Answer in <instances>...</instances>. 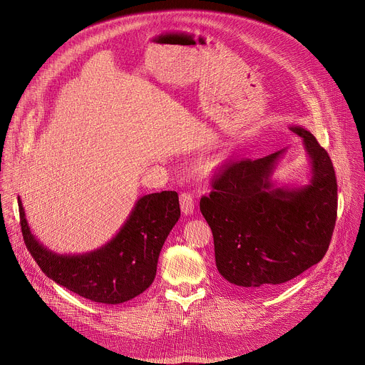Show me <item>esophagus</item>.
Segmentation results:
<instances>
[{"mask_svg":"<svg viewBox=\"0 0 365 365\" xmlns=\"http://www.w3.org/2000/svg\"><path fill=\"white\" fill-rule=\"evenodd\" d=\"M180 207H182V212L185 215H190L193 212V207H195V200L193 196L189 192H182L180 193Z\"/></svg>","mask_w":365,"mask_h":365,"instance_id":"obj_1","label":"esophagus"}]
</instances>
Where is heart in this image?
Instances as JSON below:
<instances>
[{"label": "heart", "mask_w": 365, "mask_h": 365, "mask_svg": "<svg viewBox=\"0 0 365 365\" xmlns=\"http://www.w3.org/2000/svg\"><path fill=\"white\" fill-rule=\"evenodd\" d=\"M217 163L215 162H212V163H206L203 168L206 169V170H211V169H214V166H215Z\"/></svg>", "instance_id": "b5f03b06"}]
</instances>
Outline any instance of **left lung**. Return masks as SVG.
<instances>
[{
  "mask_svg": "<svg viewBox=\"0 0 365 365\" xmlns=\"http://www.w3.org/2000/svg\"><path fill=\"white\" fill-rule=\"evenodd\" d=\"M312 159L303 189H272L283 150L262 159L224 165L200 212L214 235L221 276L238 289H269L319 263L328 251L338 211V185L328 151L307 130L292 127Z\"/></svg>",
  "mask_w": 365,
  "mask_h": 365,
  "instance_id": "obj_1",
  "label": "left lung"
}]
</instances>
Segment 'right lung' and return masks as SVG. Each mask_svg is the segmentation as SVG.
<instances>
[{
    "mask_svg": "<svg viewBox=\"0 0 365 365\" xmlns=\"http://www.w3.org/2000/svg\"><path fill=\"white\" fill-rule=\"evenodd\" d=\"M24 244L41 272L68 290L102 304L127 302L150 287L162 247L180 217L175 190L138 199L121 231L106 247L85 255H58L31 235L19 197Z\"/></svg>",
    "mask_w": 365,
    "mask_h": 365,
    "instance_id": "right-lung-1",
    "label": "right lung"
}]
</instances>
